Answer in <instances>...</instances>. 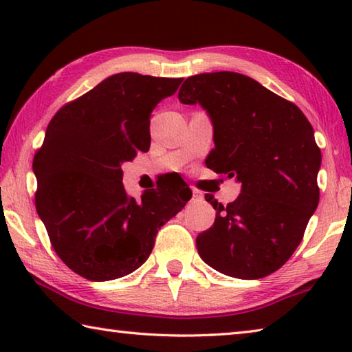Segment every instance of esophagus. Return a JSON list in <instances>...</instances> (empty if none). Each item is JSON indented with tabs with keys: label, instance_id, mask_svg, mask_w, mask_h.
Returning <instances> with one entry per match:
<instances>
[{
	"label": "esophagus",
	"instance_id": "34e87169",
	"mask_svg": "<svg viewBox=\"0 0 352 352\" xmlns=\"http://www.w3.org/2000/svg\"><path fill=\"white\" fill-rule=\"evenodd\" d=\"M192 199L195 201H204V194H201L199 189H192Z\"/></svg>",
	"mask_w": 352,
	"mask_h": 352
}]
</instances>
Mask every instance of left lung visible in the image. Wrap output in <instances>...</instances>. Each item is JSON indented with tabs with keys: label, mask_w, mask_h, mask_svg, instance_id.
Instances as JSON below:
<instances>
[{
	"label": "left lung",
	"mask_w": 352,
	"mask_h": 352,
	"mask_svg": "<svg viewBox=\"0 0 352 352\" xmlns=\"http://www.w3.org/2000/svg\"><path fill=\"white\" fill-rule=\"evenodd\" d=\"M178 99L200 104L211 118L208 168L242 184L239 197L226 206L205 195L216 220L195 241L200 258L241 279L281 269L320 200L321 152L311 122L294 102L231 71L188 77Z\"/></svg>",
	"instance_id": "8db88e82"
}]
</instances>
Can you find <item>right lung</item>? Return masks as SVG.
<instances>
[{
    "label": "right lung",
    "instance_id": "obj_1",
    "mask_svg": "<svg viewBox=\"0 0 352 352\" xmlns=\"http://www.w3.org/2000/svg\"><path fill=\"white\" fill-rule=\"evenodd\" d=\"M182 79L119 73L71 100L47 124L34 157L35 208L58 258L90 281H110L147 261L158 230L192 190L180 175L126 192L121 166L151 147V113Z\"/></svg>",
    "mask_w": 352,
    "mask_h": 352
}]
</instances>
